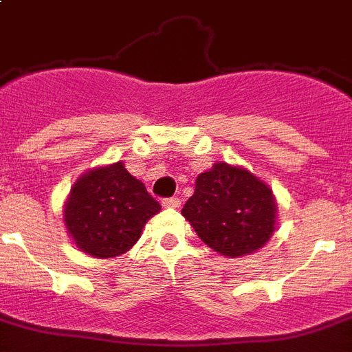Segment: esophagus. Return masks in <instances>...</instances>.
<instances>
[{"mask_svg": "<svg viewBox=\"0 0 352 352\" xmlns=\"http://www.w3.org/2000/svg\"><path fill=\"white\" fill-rule=\"evenodd\" d=\"M163 207H168V209H177L180 207V198H164L163 200Z\"/></svg>", "mask_w": 352, "mask_h": 352, "instance_id": "1", "label": "esophagus"}]
</instances>
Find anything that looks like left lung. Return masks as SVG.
Listing matches in <instances>:
<instances>
[{"instance_id": "1", "label": "left lung", "mask_w": 352, "mask_h": 352, "mask_svg": "<svg viewBox=\"0 0 352 352\" xmlns=\"http://www.w3.org/2000/svg\"><path fill=\"white\" fill-rule=\"evenodd\" d=\"M182 216L209 248L237 258L264 248L276 230L278 207L273 189L261 177L218 161L197 177Z\"/></svg>"}]
</instances>
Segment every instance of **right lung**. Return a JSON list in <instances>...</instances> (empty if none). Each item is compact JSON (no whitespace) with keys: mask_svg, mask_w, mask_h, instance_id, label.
Listing matches in <instances>:
<instances>
[{"mask_svg":"<svg viewBox=\"0 0 352 352\" xmlns=\"http://www.w3.org/2000/svg\"><path fill=\"white\" fill-rule=\"evenodd\" d=\"M161 210L145 184L117 161L79 175L63 204V223L72 243L96 258L129 252L146 221Z\"/></svg>","mask_w":352,"mask_h":352,"instance_id":"obj_1","label":"right lung"}]
</instances>
